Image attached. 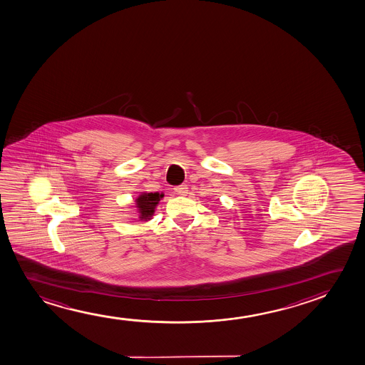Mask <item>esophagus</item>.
Masks as SVG:
<instances>
[{
  "instance_id": "1",
  "label": "esophagus",
  "mask_w": 365,
  "mask_h": 365,
  "mask_svg": "<svg viewBox=\"0 0 365 365\" xmlns=\"http://www.w3.org/2000/svg\"><path fill=\"white\" fill-rule=\"evenodd\" d=\"M187 185L186 184H181V185L179 186H175V192L176 194H179V195H185V194H187Z\"/></svg>"
}]
</instances>
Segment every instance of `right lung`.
Here are the masks:
<instances>
[{
    "label": "right lung",
    "instance_id": "right-lung-1",
    "mask_svg": "<svg viewBox=\"0 0 365 365\" xmlns=\"http://www.w3.org/2000/svg\"><path fill=\"white\" fill-rule=\"evenodd\" d=\"M163 194L159 192H144L143 195L139 196L138 199V207H139L140 219L141 220H149L151 216L154 215L155 207L159 204L160 199L163 197Z\"/></svg>",
    "mask_w": 365,
    "mask_h": 365
}]
</instances>
